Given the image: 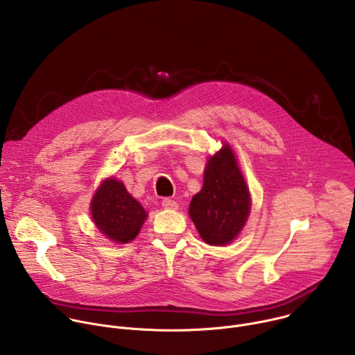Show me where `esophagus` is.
Returning <instances> with one entry per match:
<instances>
[{
    "label": "esophagus",
    "instance_id": "esophagus-1",
    "mask_svg": "<svg viewBox=\"0 0 355 355\" xmlns=\"http://www.w3.org/2000/svg\"><path fill=\"white\" fill-rule=\"evenodd\" d=\"M162 205H163V208H166V209H177V208H178L177 202L173 200V199H170V198H164V199L162 200Z\"/></svg>",
    "mask_w": 355,
    "mask_h": 355
}]
</instances>
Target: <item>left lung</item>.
<instances>
[{
	"instance_id": "obj_1",
	"label": "left lung",
	"mask_w": 355,
	"mask_h": 355,
	"mask_svg": "<svg viewBox=\"0 0 355 355\" xmlns=\"http://www.w3.org/2000/svg\"><path fill=\"white\" fill-rule=\"evenodd\" d=\"M250 195L232 148L225 144L209 159L204 187L189 204V216L208 244L230 243L244 226Z\"/></svg>"
}]
</instances>
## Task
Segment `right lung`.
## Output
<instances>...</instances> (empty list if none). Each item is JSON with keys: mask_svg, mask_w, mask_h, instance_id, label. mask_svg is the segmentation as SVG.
<instances>
[{"mask_svg": "<svg viewBox=\"0 0 355 355\" xmlns=\"http://www.w3.org/2000/svg\"><path fill=\"white\" fill-rule=\"evenodd\" d=\"M91 214L96 227L118 243L133 240L147 216L125 185L114 178L103 182L94 195Z\"/></svg>", "mask_w": 355, "mask_h": 355, "instance_id": "right-lung-1", "label": "right lung"}]
</instances>
